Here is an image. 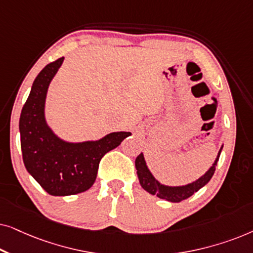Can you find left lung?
<instances>
[{"mask_svg": "<svg viewBox=\"0 0 253 253\" xmlns=\"http://www.w3.org/2000/svg\"><path fill=\"white\" fill-rule=\"evenodd\" d=\"M221 151H222V147L220 148L215 162H214L212 167L209 169V171H206L205 175L197 179L196 182L190 183V184L184 185V186H167V185L160 184V183L153 177V175L151 174V171L148 170L146 162L144 160V155L143 153H140L137 157L136 161H134L140 185L143 186L144 190H146L147 192H150L151 195H155L161 199H166L171 203L182 202V200L191 197L193 193L198 191L199 189H202L204 185H206L207 183L210 182V179L212 178L214 171H215V166L217 164V160H219L220 158Z\"/></svg>", "mask_w": 253, "mask_h": 253, "instance_id": "1", "label": "left lung"}]
</instances>
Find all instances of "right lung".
Listing matches in <instances>:
<instances>
[{"label":"right lung","instance_id":"1","mask_svg":"<svg viewBox=\"0 0 253 253\" xmlns=\"http://www.w3.org/2000/svg\"><path fill=\"white\" fill-rule=\"evenodd\" d=\"M64 57L47 64L33 82L19 119L20 147L27 171L51 196H71L95 182L103 155L130 132H113L96 141L72 144L55 136L44 121L48 86Z\"/></svg>","mask_w":253,"mask_h":253}]
</instances>
